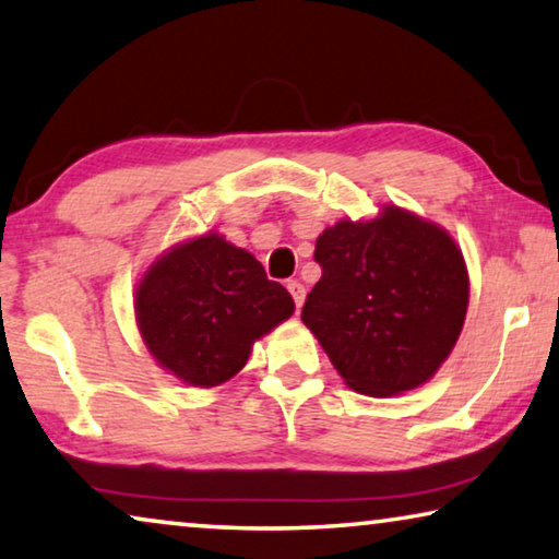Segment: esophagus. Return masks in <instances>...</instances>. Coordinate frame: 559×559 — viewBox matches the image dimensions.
<instances>
[{
    "label": "esophagus",
    "instance_id": "obj_1",
    "mask_svg": "<svg viewBox=\"0 0 559 559\" xmlns=\"http://www.w3.org/2000/svg\"><path fill=\"white\" fill-rule=\"evenodd\" d=\"M286 288L290 290V296H294L296 311H300V306H304V300H306V286H304V283H298V281H288Z\"/></svg>",
    "mask_w": 559,
    "mask_h": 559
}]
</instances>
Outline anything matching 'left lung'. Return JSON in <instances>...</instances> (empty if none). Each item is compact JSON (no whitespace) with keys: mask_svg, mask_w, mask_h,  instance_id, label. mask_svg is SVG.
Segmentation results:
<instances>
[{"mask_svg":"<svg viewBox=\"0 0 559 559\" xmlns=\"http://www.w3.org/2000/svg\"><path fill=\"white\" fill-rule=\"evenodd\" d=\"M313 259L323 273L300 318L345 383L385 397L432 378L463 331L471 294L453 238L385 206L373 221L325 228Z\"/></svg>","mask_w":559,"mask_h":559,"instance_id":"8db88e82","label":"left lung"}]
</instances>
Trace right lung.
<instances>
[{"instance_id":"add662e5","label":"right lung","mask_w":559,"mask_h":559,"mask_svg":"<svg viewBox=\"0 0 559 559\" xmlns=\"http://www.w3.org/2000/svg\"><path fill=\"white\" fill-rule=\"evenodd\" d=\"M294 313V298L224 236L176 246L144 273L136 323L152 356L183 383L211 388L246 366L253 341Z\"/></svg>"}]
</instances>
